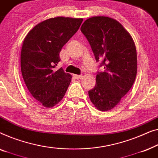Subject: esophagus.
Segmentation results:
<instances>
[{"label": "esophagus", "mask_w": 158, "mask_h": 158, "mask_svg": "<svg viewBox=\"0 0 158 158\" xmlns=\"http://www.w3.org/2000/svg\"><path fill=\"white\" fill-rule=\"evenodd\" d=\"M73 77H74L76 79H81L82 78V75H77V74H74Z\"/></svg>", "instance_id": "esophagus-1"}]
</instances>
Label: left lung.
<instances>
[{
    "instance_id": "1",
    "label": "left lung",
    "mask_w": 158,
    "mask_h": 158,
    "mask_svg": "<svg viewBox=\"0 0 158 158\" xmlns=\"http://www.w3.org/2000/svg\"><path fill=\"white\" fill-rule=\"evenodd\" d=\"M97 62L104 66L97 72L96 84L89 91L93 104L100 111L112 110L134 84L137 75V52L132 38L116 20L94 16L81 27Z\"/></svg>"
}]
</instances>
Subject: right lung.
I'll list each match as a JSON object with an SVG mask.
<instances>
[{
    "label": "right lung",
    "mask_w": 158,
    "mask_h": 158,
    "mask_svg": "<svg viewBox=\"0 0 158 158\" xmlns=\"http://www.w3.org/2000/svg\"><path fill=\"white\" fill-rule=\"evenodd\" d=\"M83 19L56 17L41 22L28 32L21 54L22 76L31 94L45 107L61 100L69 86L72 75L55 67L59 53L74 35Z\"/></svg>",
    "instance_id": "1"
}]
</instances>
